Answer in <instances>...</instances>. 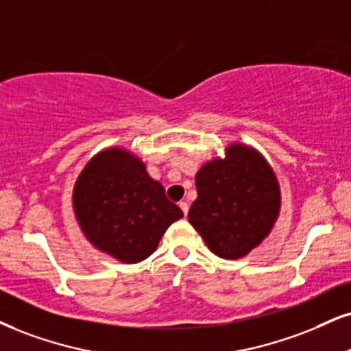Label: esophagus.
<instances>
[{
  "label": "esophagus",
  "instance_id": "obj_1",
  "mask_svg": "<svg viewBox=\"0 0 351 351\" xmlns=\"http://www.w3.org/2000/svg\"><path fill=\"white\" fill-rule=\"evenodd\" d=\"M179 206H180V210H182L184 215L189 213V203L187 202H180Z\"/></svg>",
  "mask_w": 351,
  "mask_h": 351
}]
</instances>
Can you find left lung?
Listing matches in <instances>:
<instances>
[{"mask_svg": "<svg viewBox=\"0 0 351 351\" xmlns=\"http://www.w3.org/2000/svg\"><path fill=\"white\" fill-rule=\"evenodd\" d=\"M189 221L215 255L234 261L265 239L280 211V189L257 151L231 145L226 158L206 162L195 177Z\"/></svg>", "mask_w": 351, "mask_h": 351, "instance_id": "1", "label": "left lung"}]
</instances>
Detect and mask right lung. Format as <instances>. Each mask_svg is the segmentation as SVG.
Returning a JSON list of instances; mask_svg holds the SVG:
<instances>
[{
	"instance_id": "obj_1",
	"label": "right lung",
	"mask_w": 351,
	"mask_h": 351,
	"mask_svg": "<svg viewBox=\"0 0 351 351\" xmlns=\"http://www.w3.org/2000/svg\"><path fill=\"white\" fill-rule=\"evenodd\" d=\"M73 205L94 247L125 263L149 257L166 229L184 216L145 164L120 148L90 159L76 182Z\"/></svg>"
}]
</instances>
